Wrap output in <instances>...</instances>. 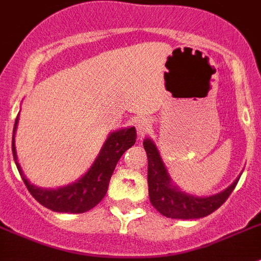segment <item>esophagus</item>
Returning <instances> with one entry per match:
<instances>
[{
	"label": "esophagus",
	"mask_w": 261,
	"mask_h": 261,
	"mask_svg": "<svg viewBox=\"0 0 261 261\" xmlns=\"http://www.w3.org/2000/svg\"><path fill=\"white\" fill-rule=\"evenodd\" d=\"M151 126H152V121L147 117H139L137 119V122H135V127H137L138 133H139L140 135L146 134L147 131L151 128Z\"/></svg>",
	"instance_id": "obj_1"
}]
</instances>
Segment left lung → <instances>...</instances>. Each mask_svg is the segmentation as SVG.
I'll return each mask as SVG.
<instances>
[{"instance_id": "obj_1", "label": "left lung", "mask_w": 261, "mask_h": 261, "mask_svg": "<svg viewBox=\"0 0 261 261\" xmlns=\"http://www.w3.org/2000/svg\"><path fill=\"white\" fill-rule=\"evenodd\" d=\"M143 146L148 158L147 178L149 201L153 207L167 218L197 219L212 214L222 203H225L240 178L239 174L230 187L219 193L206 197L193 196L174 185L155 142L146 138Z\"/></svg>"}]
</instances>
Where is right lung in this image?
Wrapping results in <instances>:
<instances>
[{"label": "right lung", "instance_id": "1", "mask_svg": "<svg viewBox=\"0 0 261 261\" xmlns=\"http://www.w3.org/2000/svg\"><path fill=\"white\" fill-rule=\"evenodd\" d=\"M18 121H19V114L15 119L13 140H11V149H13L15 165L31 196L40 205L52 212L80 214L98 205L108 192L109 182H110L118 160L121 159L124 151H127L131 146H134L137 139L135 127L119 128L117 131H113L108 135L105 143L99 149V153L90 165V168L80 178H77L72 184L56 188V189L40 188L31 184L30 181L27 180L18 162L17 149H15V131H17Z\"/></svg>", "mask_w": 261, "mask_h": 261}]
</instances>
